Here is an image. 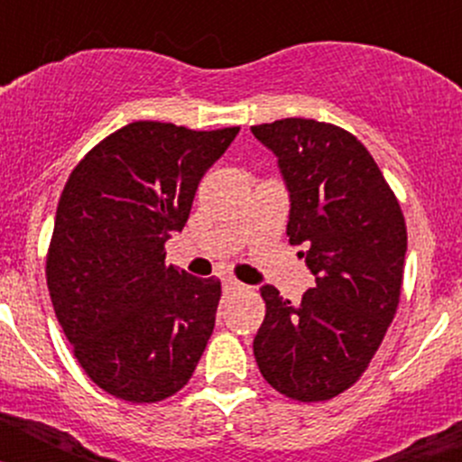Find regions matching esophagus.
I'll use <instances>...</instances> for the list:
<instances>
[{"label":"esophagus","mask_w":462,"mask_h":462,"mask_svg":"<svg viewBox=\"0 0 462 462\" xmlns=\"http://www.w3.org/2000/svg\"><path fill=\"white\" fill-rule=\"evenodd\" d=\"M224 289H226V291H247L250 287H245L243 282L234 280V277H226V280H224Z\"/></svg>","instance_id":"1"}]
</instances>
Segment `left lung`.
<instances>
[{
  "mask_svg": "<svg viewBox=\"0 0 462 462\" xmlns=\"http://www.w3.org/2000/svg\"><path fill=\"white\" fill-rule=\"evenodd\" d=\"M289 191L287 236L314 275L300 303L263 284L254 358L273 389L330 400L368 368L393 321L405 268L400 203L370 152L340 126L287 117L252 126Z\"/></svg>",
  "mask_w": 462,
  "mask_h": 462,
  "instance_id": "obj_1",
  "label": "left lung"
}]
</instances>
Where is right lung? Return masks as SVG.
Here are the masks:
<instances>
[{
  "label": "right lung",
  "instance_id": "right-lung-1",
  "mask_svg": "<svg viewBox=\"0 0 462 462\" xmlns=\"http://www.w3.org/2000/svg\"><path fill=\"white\" fill-rule=\"evenodd\" d=\"M238 132L132 122L69 175L48 250V291L88 377L116 398L173 395L210 340L219 280L166 266L164 243L182 231L199 182Z\"/></svg>",
  "mask_w": 462,
  "mask_h": 462
}]
</instances>
